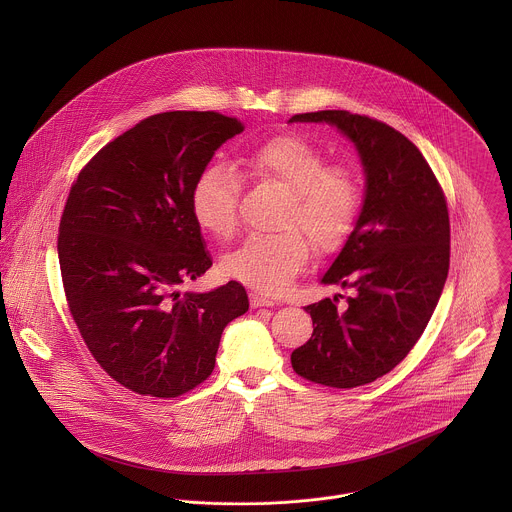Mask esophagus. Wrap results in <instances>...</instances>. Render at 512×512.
Wrapping results in <instances>:
<instances>
[{
    "instance_id": "1",
    "label": "esophagus",
    "mask_w": 512,
    "mask_h": 512,
    "mask_svg": "<svg viewBox=\"0 0 512 512\" xmlns=\"http://www.w3.org/2000/svg\"><path fill=\"white\" fill-rule=\"evenodd\" d=\"M250 303H252V307H274L276 305L274 299L256 292L250 293Z\"/></svg>"
}]
</instances>
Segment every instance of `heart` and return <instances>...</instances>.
I'll return each mask as SVG.
<instances>
[{
  "label": "heart",
  "instance_id": "obj_1",
  "mask_svg": "<svg viewBox=\"0 0 512 512\" xmlns=\"http://www.w3.org/2000/svg\"><path fill=\"white\" fill-rule=\"evenodd\" d=\"M242 163L254 179L288 193L278 219L286 230L248 236L224 256L222 270L258 292H286L311 258L309 242L296 231L305 232L319 250L337 248L357 215L359 185L347 169L327 167L317 147L293 136L254 149ZM238 193L240 179L230 165H207L191 189L193 215L201 228L228 238L238 224Z\"/></svg>",
  "mask_w": 512,
  "mask_h": 512
}]
</instances>
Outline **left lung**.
Segmentation results:
<instances>
[{
	"label": "left lung",
	"instance_id": "1",
	"mask_svg": "<svg viewBox=\"0 0 512 512\" xmlns=\"http://www.w3.org/2000/svg\"><path fill=\"white\" fill-rule=\"evenodd\" d=\"M293 122L337 128L365 171L355 228L321 276L355 295L345 309L329 297L303 307L313 335L292 353L299 376L355 388L390 372L422 337L449 270L447 205L420 149L394 128L347 110L295 114Z\"/></svg>",
	"mask_w": 512,
	"mask_h": 512
}]
</instances>
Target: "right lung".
Wrapping results in <instances>:
<instances>
[{
    "instance_id": "right-lung-1",
    "label": "right lung",
    "mask_w": 512,
    "mask_h": 512,
    "mask_svg": "<svg viewBox=\"0 0 512 512\" xmlns=\"http://www.w3.org/2000/svg\"><path fill=\"white\" fill-rule=\"evenodd\" d=\"M242 130L217 112L155 114L74 181L57 246L69 309L98 365L138 394L175 398L207 380L224 327L248 311L238 282L179 292L213 266L193 183Z\"/></svg>"
}]
</instances>
